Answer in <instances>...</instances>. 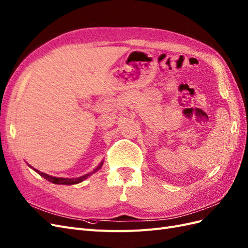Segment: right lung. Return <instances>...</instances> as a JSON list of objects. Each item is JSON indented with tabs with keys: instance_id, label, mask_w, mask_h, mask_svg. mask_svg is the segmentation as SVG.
<instances>
[{
	"instance_id": "obj_1",
	"label": "right lung",
	"mask_w": 248,
	"mask_h": 248,
	"mask_svg": "<svg viewBox=\"0 0 248 248\" xmlns=\"http://www.w3.org/2000/svg\"><path fill=\"white\" fill-rule=\"evenodd\" d=\"M102 164H103V161H101V163L99 164V166L97 167L93 171L89 172V174H87V175H85V176L78 177V178H60V177H52V176H49V175L46 174V172H42V171H40V170H36V169L32 168L31 166H30V168H32L35 171L38 172V174H39L41 177H43L44 179H46L47 181H49V182H51V183H54V184H62V185H72V184H78V183L84 181V180H86L89 176H91V175L93 174V172L98 170L102 167Z\"/></svg>"
}]
</instances>
